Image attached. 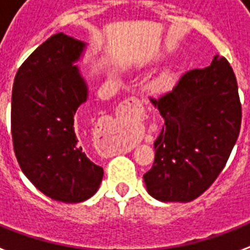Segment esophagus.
<instances>
[{
    "mask_svg": "<svg viewBox=\"0 0 250 250\" xmlns=\"http://www.w3.org/2000/svg\"><path fill=\"white\" fill-rule=\"evenodd\" d=\"M139 110H143L141 102L137 98L131 97L128 100H125V102H122L121 105H119V109H118L115 117L107 118L104 132H105L106 136L110 137V144H111L113 148L114 139L123 129H125L129 125H132L133 121H135V114H133V111H139Z\"/></svg>",
    "mask_w": 250,
    "mask_h": 250,
    "instance_id": "1",
    "label": "esophagus"
}]
</instances>
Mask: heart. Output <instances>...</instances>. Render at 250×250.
<instances>
[{
  "label": "heart",
  "mask_w": 250,
  "mask_h": 250,
  "mask_svg": "<svg viewBox=\"0 0 250 250\" xmlns=\"http://www.w3.org/2000/svg\"><path fill=\"white\" fill-rule=\"evenodd\" d=\"M171 79H172V75H171L170 72H167V74H165V75L162 76L161 82H162V83H170Z\"/></svg>",
  "instance_id": "obj_1"
}]
</instances>
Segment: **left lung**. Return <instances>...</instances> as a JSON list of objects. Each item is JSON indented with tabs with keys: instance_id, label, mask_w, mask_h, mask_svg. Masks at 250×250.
<instances>
[{
	"instance_id": "obj_1",
	"label": "left lung",
	"mask_w": 250,
	"mask_h": 250,
	"mask_svg": "<svg viewBox=\"0 0 250 250\" xmlns=\"http://www.w3.org/2000/svg\"><path fill=\"white\" fill-rule=\"evenodd\" d=\"M152 104L165 119L156 157L144 174L148 193L162 202H189L225 168L241 125L232 67L215 56L210 66L186 72L171 92Z\"/></svg>"
}]
</instances>
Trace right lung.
Returning a JSON list of instances; mask_svg holds the SVG:
<instances>
[{
  "label": "right lung",
  "mask_w": 250,
  "mask_h": 250,
  "mask_svg": "<svg viewBox=\"0 0 250 250\" xmlns=\"http://www.w3.org/2000/svg\"><path fill=\"white\" fill-rule=\"evenodd\" d=\"M86 44L64 33L42 42L18 70L11 96L14 152L29 182L52 200L83 202L104 170L88 158L75 114L88 98L76 62Z\"/></svg>",
  "instance_id": "1"
}]
</instances>
